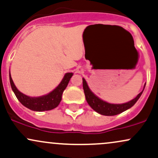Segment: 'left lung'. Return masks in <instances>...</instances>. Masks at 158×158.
Listing matches in <instances>:
<instances>
[{
    "label": "left lung",
    "mask_w": 158,
    "mask_h": 158,
    "mask_svg": "<svg viewBox=\"0 0 158 158\" xmlns=\"http://www.w3.org/2000/svg\"><path fill=\"white\" fill-rule=\"evenodd\" d=\"M146 86V84H145ZM144 86V88H145ZM83 88L84 90L85 97H86L87 103L89 105L94 109L95 112H97L99 114H103L106 116H113L116 115V114H120V113L124 112V111L127 110L131 106H133L135 104L138 100L140 98V96L143 93V90L140 93H139L137 97L131 100L127 103H122V104H112V103H109L107 102L103 101V100L100 99L98 98L95 94H93L89 88L88 85H87L86 81H85L84 78H83ZM143 88V89H144Z\"/></svg>",
    "instance_id": "obj_1"
}]
</instances>
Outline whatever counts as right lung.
<instances>
[{"mask_svg":"<svg viewBox=\"0 0 158 158\" xmlns=\"http://www.w3.org/2000/svg\"><path fill=\"white\" fill-rule=\"evenodd\" d=\"M72 75H73V74L72 72L66 73L64 75V78H63L60 84L52 92H51L48 94H46V95L36 98L29 97V96L26 95V94L20 92V91H18L16 86H15L14 83H13L10 72H9V81H10L11 87H12L16 98L24 106L32 111L43 112V111L52 110V109L56 108L59 105L61 98H62L63 92L67 86Z\"/></svg>","mask_w":158,"mask_h":158,"instance_id":"obj_1","label":"right lung"}]
</instances>
